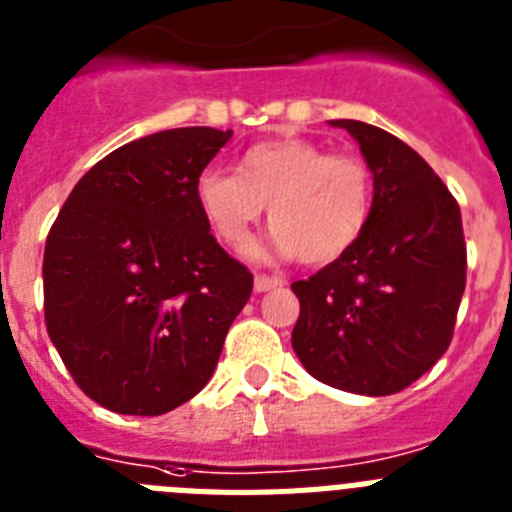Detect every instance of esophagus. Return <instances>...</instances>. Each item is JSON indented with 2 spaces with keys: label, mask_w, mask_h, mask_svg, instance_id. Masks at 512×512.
<instances>
[{
  "label": "esophagus",
  "mask_w": 512,
  "mask_h": 512,
  "mask_svg": "<svg viewBox=\"0 0 512 512\" xmlns=\"http://www.w3.org/2000/svg\"><path fill=\"white\" fill-rule=\"evenodd\" d=\"M283 278H273V275H255V291L257 293H265V291H273V288H281L283 286Z\"/></svg>",
  "instance_id": "obj_1"
}]
</instances>
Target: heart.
Returning a JSON list of instances; mask_svg holds the SVG:
<instances>
[{"label":"heart","instance_id":"obj_1","mask_svg":"<svg viewBox=\"0 0 512 512\" xmlns=\"http://www.w3.org/2000/svg\"><path fill=\"white\" fill-rule=\"evenodd\" d=\"M195 203L219 242L242 250L268 206V242L252 255L330 265L363 237L373 211V172L361 157L330 154L299 136L257 141L237 172L208 167L195 177Z\"/></svg>","mask_w":512,"mask_h":512}]
</instances>
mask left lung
<instances>
[{"mask_svg":"<svg viewBox=\"0 0 512 512\" xmlns=\"http://www.w3.org/2000/svg\"><path fill=\"white\" fill-rule=\"evenodd\" d=\"M373 172V211L340 260L293 283L291 345L335 389L386 397L407 389L451 345L466 286L459 203L415 149L361 121H330Z\"/></svg>","mask_w":512,"mask_h":512,"instance_id":"8db88e82","label":"left lung"}]
</instances>
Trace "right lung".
Masks as SVG:
<instances>
[{"mask_svg": "<svg viewBox=\"0 0 512 512\" xmlns=\"http://www.w3.org/2000/svg\"><path fill=\"white\" fill-rule=\"evenodd\" d=\"M229 139L190 126L110 151L48 231V337L79 389L108 410L154 417L193 399L250 301L252 273L195 203V177Z\"/></svg>", "mask_w": 512, "mask_h": 512, "instance_id": "1", "label": "right lung"}]
</instances>
